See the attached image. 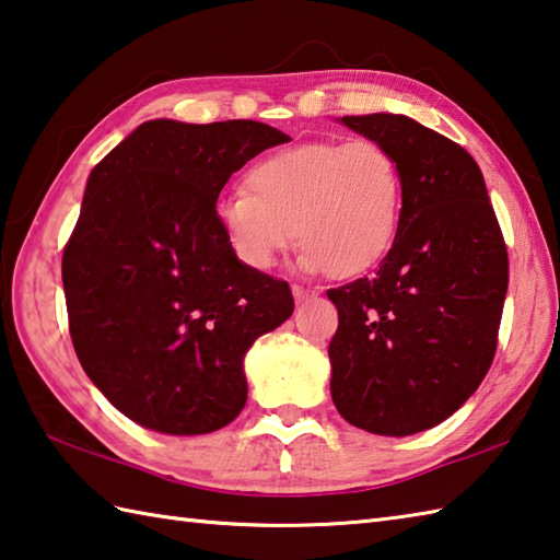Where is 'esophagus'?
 <instances>
[{"mask_svg": "<svg viewBox=\"0 0 560 560\" xmlns=\"http://www.w3.org/2000/svg\"><path fill=\"white\" fill-rule=\"evenodd\" d=\"M292 294H294L296 302H306V300H310V296H314V292L302 288V284H292Z\"/></svg>", "mask_w": 560, "mask_h": 560, "instance_id": "esophagus-1", "label": "esophagus"}]
</instances>
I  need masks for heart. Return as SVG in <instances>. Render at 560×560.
<instances>
[{
    "mask_svg": "<svg viewBox=\"0 0 560 560\" xmlns=\"http://www.w3.org/2000/svg\"><path fill=\"white\" fill-rule=\"evenodd\" d=\"M246 184L217 200L214 217L226 246L250 270H270L296 238L302 270L358 278L380 266L396 242L404 174L380 142L284 147L260 156Z\"/></svg>",
    "mask_w": 560,
    "mask_h": 560,
    "instance_id": "heart-1",
    "label": "heart"
}]
</instances>
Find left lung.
I'll return each instance as SVG.
<instances>
[{
  "label": "left lung",
  "instance_id": "1",
  "mask_svg": "<svg viewBox=\"0 0 560 560\" xmlns=\"http://www.w3.org/2000/svg\"><path fill=\"white\" fill-rule=\"evenodd\" d=\"M338 122L396 156L404 210L380 270L328 290L330 396L350 425L416 435L459 410L493 362L508 248L464 147L398 113Z\"/></svg>",
  "mask_w": 560,
  "mask_h": 560
}]
</instances>
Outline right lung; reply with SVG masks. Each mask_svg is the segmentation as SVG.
Listing matches in <instances>:
<instances>
[{
  "instance_id": "obj_1",
  "label": "right lung",
  "mask_w": 560,
  "mask_h": 560,
  "mask_svg": "<svg viewBox=\"0 0 560 560\" xmlns=\"http://www.w3.org/2000/svg\"><path fill=\"white\" fill-rule=\"evenodd\" d=\"M290 137L256 120H147L91 168L62 256L77 358L122 416L205 435L242 413L244 358L288 322V282L238 264L214 205Z\"/></svg>"
}]
</instances>
